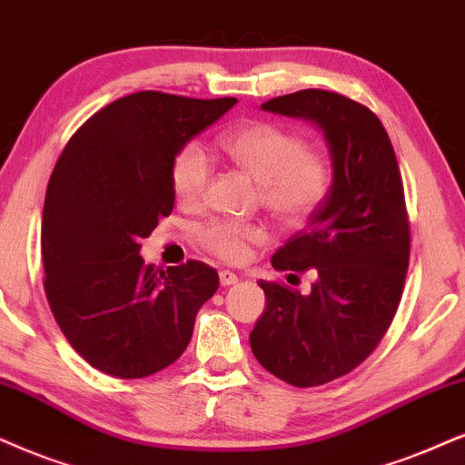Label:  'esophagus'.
Instances as JSON below:
<instances>
[{
    "instance_id": "1",
    "label": "esophagus",
    "mask_w": 465,
    "mask_h": 465,
    "mask_svg": "<svg viewBox=\"0 0 465 465\" xmlns=\"http://www.w3.org/2000/svg\"><path fill=\"white\" fill-rule=\"evenodd\" d=\"M219 279H221V285H233V283H238V276L233 274L232 270H221Z\"/></svg>"
}]
</instances>
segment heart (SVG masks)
Returning <instances> with one entry per match:
<instances>
[{"label":"heart","mask_w":465,"mask_h":465,"mask_svg":"<svg viewBox=\"0 0 465 465\" xmlns=\"http://www.w3.org/2000/svg\"><path fill=\"white\" fill-rule=\"evenodd\" d=\"M221 148L240 169L260 182V202L287 225H301L324 205L332 189V164L322 152L307 148L302 134L274 122H251L221 137ZM213 180V163L199 143H186L172 163L175 199L199 205ZM268 240L257 223L214 219L197 227V242L223 262L238 263L251 244Z\"/></svg>","instance_id":"1"}]
</instances>
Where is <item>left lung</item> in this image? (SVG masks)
Instances as JSON below:
<instances>
[{
	"label": "left lung",
	"instance_id": "8db88e82",
	"mask_svg": "<svg viewBox=\"0 0 465 465\" xmlns=\"http://www.w3.org/2000/svg\"><path fill=\"white\" fill-rule=\"evenodd\" d=\"M315 122L332 161L331 195L272 255L274 270L317 274L309 293L260 281L263 311L251 350L298 389L354 371L378 348L401 301L410 225L395 150L380 117L337 92L301 90L262 104Z\"/></svg>",
	"mask_w": 465,
	"mask_h": 465
}]
</instances>
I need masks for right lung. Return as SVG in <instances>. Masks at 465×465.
<instances>
[{"label":"right lung","instance_id":"add662e5","mask_svg":"<svg viewBox=\"0 0 465 465\" xmlns=\"http://www.w3.org/2000/svg\"><path fill=\"white\" fill-rule=\"evenodd\" d=\"M236 98L137 92L76 131L46 186L45 292L68 343L98 371L148 378L178 361L219 290L203 262L158 270L141 240L173 210V156Z\"/></svg>","mask_w":465,"mask_h":465}]
</instances>
